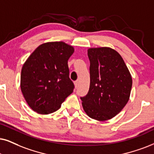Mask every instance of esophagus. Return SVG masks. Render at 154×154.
<instances>
[{
  "instance_id": "34e87169",
  "label": "esophagus",
  "mask_w": 154,
  "mask_h": 154,
  "mask_svg": "<svg viewBox=\"0 0 154 154\" xmlns=\"http://www.w3.org/2000/svg\"><path fill=\"white\" fill-rule=\"evenodd\" d=\"M74 84H75V88L77 89V87H78V86H79V82H78V81H75V82H74Z\"/></svg>"
}]
</instances>
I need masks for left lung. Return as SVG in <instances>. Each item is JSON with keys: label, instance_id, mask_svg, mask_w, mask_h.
Here are the masks:
<instances>
[{"label": "left lung", "instance_id": "left-lung-1", "mask_svg": "<svg viewBox=\"0 0 154 154\" xmlns=\"http://www.w3.org/2000/svg\"><path fill=\"white\" fill-rule=\"evenodd\" d=\"M90 85L81 97L84 111L89 117L106 121L114 117L127 104L132 77L123 58L107 47L89 48Z\"/></svg>", "mask_w": 154, "mask_h": 154}]
</instances>
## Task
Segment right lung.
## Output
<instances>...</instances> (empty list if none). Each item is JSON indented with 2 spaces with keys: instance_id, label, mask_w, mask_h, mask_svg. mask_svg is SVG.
Wrapping results in <instances>:
<instances>
[{
  "instance_id": "right-lung-1",
  "label": "right lung",
  "mask_w": 154,
  "mask_h": 154,
  "mask_svg": "<svg viewBox=\"0 0 154 154\" xmlns=\"http://www.w3.org/2000/svg\"><path fill=\"white\" fill-rule=\"evenodd\" d=\"M72 46L64 42H48L39 45L23 64L20 89L34 112L49 114L59 109L72 94L74 84L69 77L67 61Z\"/></svg>"
}]
</instances>
